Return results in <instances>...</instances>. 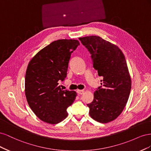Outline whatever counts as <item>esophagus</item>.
I'll use <instances>...</instances> for the list:
<instances>
[{
	"instance_id": "1",
	"label": "esophagus",
	"mask_w": 151,
	"mask_h": 151,
	"mask_svg": "<svg viewBox=\"0 0 151 151\" xmlns=\"http://www.w3.org/2000/svg\"><path fill=\"white\" fill-rule=\"evenodd\" d=\"M77 93H78L79 94H84V90H79V89H78V90H77Z\"/></svg>"
}]
</instances>
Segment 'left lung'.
Wrapping results in <instances>:
<instances>
[{
    "mask_svg": "<svg viewBox=\"0 0 151 151\" xmlns=\"http://www.w3.org/2000/svg\"><path fill=\"white\" fill-rule=\"evenodd\" d=\"M91 55L93 67L102 83L94 93L93 101L88 106L94 120L106 123L119 116L127 103L131 89V78L124 55L116 45L99 36L79 38Z\"/></svg>",
    "mask_w": 151,
    "mask_h": 151,
    "instance_id": "1",
    "label": "left lung"
}]
</instances>
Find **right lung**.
I'll return each instance as SVG.
<instances>
[{
    "label": "right lung",
    "mask_w": 151,
    "mask_h": 151,
    "mask_svg": "<svg viewBox=\"0 0 151 151\" xmlns=\"http://www.w3.org/2000/svg\"><path fill=\"white\" fill-rule=\"evenodd\" d=\"M80 43L77 40H58L45 47L31 59L25 76V94L32 111L41 120L57 124L67 116V109L77 96L63 90V81L71 53Z\"/></svg>",
    "instance_id": "right-lung-1"
}]
</instances>
